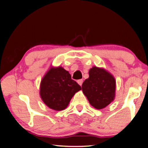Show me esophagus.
I'll return each instance as SVG.
<instances>
[{
	"mask_svg": "<svg viewBox=\"0 0 148 148\" xmlns=\"http://www.w3.org/2000/svg\"><path fill=\"white\" fill-rule=\"evenodd\" d=\"M77 82H78V84H79L80 86H81L82 84V83H83V80H82V79L78 80H77Z\"/></svg>",
	"mask_w": 148,
	"mask_h": 148,
	"instance_id": "obj_1",
	"label": "esophagus"
}]
</instances>
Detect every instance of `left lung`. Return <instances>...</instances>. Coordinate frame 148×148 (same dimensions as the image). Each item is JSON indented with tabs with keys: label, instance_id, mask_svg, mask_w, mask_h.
<instances>
[{
	"label": "left lung",
	"instance_id": "1",
	"mask_svg": "<svg viewBox=\"0 0 148 148\" xmlns=\"http://www.w3.org/2000/svg\"><path fill=\"white\" fill-rule=\"evenodd\" d=\"M115 78L104 69L94 66L90 69L89 78L82 85V91L90 104L97 110L106 107L115 99Z\"/></svg>",
	"mask_w": 148,
	"mask_h": 148
}]
</instances>
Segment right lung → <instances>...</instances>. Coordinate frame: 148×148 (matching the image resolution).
I'll list each match as a JSON object with an SVG mask.
<instances>
[{
	"label": "right lung",
	"instance_id": "obj_1",
	"mask_svg": "<svg viewBox=\"0 0 148 148\" xmlns=\"http://www.w3.org/2000/svg\"><path fill=\"white\" fill-rule=\"evenodd\" d=\"M81 87L71 79L62 67H51L40 82V95L47 106L55 111L64 110L75 93Z\"/></svg>",
	"mask_w": 148,
	"mask_h": 148
}]
</instances>
